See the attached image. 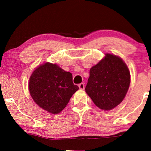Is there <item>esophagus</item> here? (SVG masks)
<instances>
[{
  "mask_svg": "<svg viewBox=\"0 0 151 151\" xmlns=\"http://www.w3.org/2000/svg\"><path fill=\"white\" fill-rule=\"evenodd\" d=\"M78 86H79V88H80V90H84V83L80 84L79 85H78Z\"/></svg>",
  "mask_w": 151,
  "mask_h": 151,
  "instance_id": "1",
  "label": "esophagus"
}]
</instances>
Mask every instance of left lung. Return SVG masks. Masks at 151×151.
<instances>
[{
    "label": "left lung",
    "mask_w": 151,
    "mask_h": 151,
    "mask_svg": "<svg viewBox=\"0 0 151 151\" xmlns=\"http://www.w3.org/2000/svg\"><path fill=\"white\" fill-rule=\"evenodd\" d=\"M85 91L99 109L112 110L124 99L131 83L129 68L120 57L105 53L93 66Z\"/></svg>",
    "instance_id": "obj_1"
}]
</instances>
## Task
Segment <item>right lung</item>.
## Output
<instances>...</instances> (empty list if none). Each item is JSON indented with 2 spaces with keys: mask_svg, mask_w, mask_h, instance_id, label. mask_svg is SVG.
Instances as JSON below:
<instances>
[{
  "mask_svg": "<svg viewBox=\"0 0 151 151\" xmlns=\"http://www.w3.org/2000/svg\"><path fill=\"white\" fill-rule=\"evenodd\" d=\"M72 74L56 64L45 63L37 67L29 80V91L35 103L51 114H58L79 89Z\"/></svg>",
  "mask_w": 151,
  "mask_h": 151,
  "instance_id": "obj_1",
  "label": "right lung"
}]
</instances>
